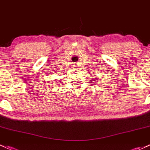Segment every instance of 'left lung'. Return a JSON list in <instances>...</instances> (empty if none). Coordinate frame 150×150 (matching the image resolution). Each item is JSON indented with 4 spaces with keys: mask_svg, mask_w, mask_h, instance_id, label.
Listing matches in <instances>:
<instances>
[{
    "mask_svg": "<svg viewBox=\"0 0 150 150\" xmlns=\"http://www.w3.org/2000/svg\"><path fill=\"white\" fill-rule=\"evenodd\" d=\"M95 79H96V78H95ZM95 81H96V80H95Z\"/></svg>",
    "mask_w": 150,
    "mask_h": 150,
    "instance_id": "1",
    "label": "left lung"
}]
</instances>
